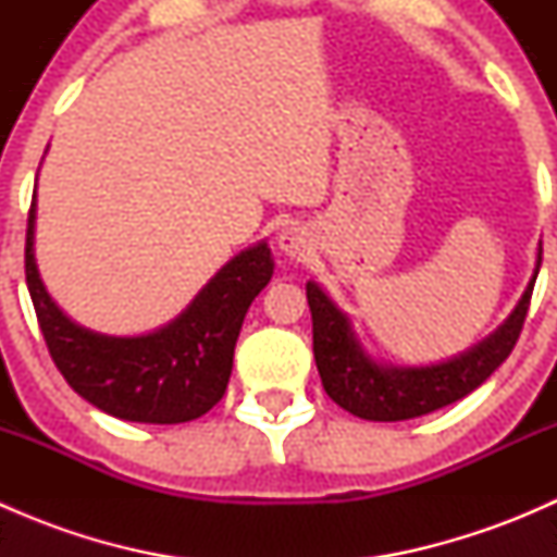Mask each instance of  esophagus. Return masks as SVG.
<instances>
[{
    "mask_svg": "<svg viewBox=\"0 0 557 557\" xmlns=\"http://www.w3.org/2000/svg\"><path fill=\"white\" fill-rule=\"evenodd\" d=\"M277 245H280V250L285 252V256L299 258V256H305L307 247H310V239H307L305 228L294 226V223H290V226H285L283 232H280Z\"/></svg>",
    "mask_w": 557,
    "mask_h": 557,
    "instance_id": "esophagus-1",
    "label": "esophagus"
}]
</instances>
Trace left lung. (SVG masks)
<instances>
[{
  "mask_svg": "<svg viewBox=\"0 0 557 557\" xmlns=\"http://www.w3.org/2000/svg\"><path fill=\"white\" fill-rule=\"evenodd\" d=\"M539 267H542V247L531 283L522 290L512 314L480 345L431 367H385L374 361L352 334L350 318L318 285L307 283L314 363L325 393L356 418L380 420V423L420 418L469 396L512 352L525 323Z\"/></svg>",
  "mask_w": 557,
  "mask_h": 557,
  "instance_id": "8db88e82",
  "label": "left lung"
}]
</instances>
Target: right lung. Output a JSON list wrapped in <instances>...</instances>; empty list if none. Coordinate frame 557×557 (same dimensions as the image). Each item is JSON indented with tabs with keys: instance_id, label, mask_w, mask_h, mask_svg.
I'll return each instance as SVG.
<instances>
[{
	"instance_id": "add662e5",
	"label": "right lung",
	"mask_w": 557,
	"mask_h": 557,
	"mask_svg": "<svg viewBox=\"0 0 557 557\" xmlns=\"http://www.w3.org/2000/svg\"><path fill=\"white\" fill-rule=\"evenodd\" d=\"M37 199L26 228V285L50 358L75 393L112 418L132 423H188L226 393L239 329L272 280L267 243L234 256L172 323L143 336L83 329L45 290L35 258Z\"/></svg>"
}]
</instances>
